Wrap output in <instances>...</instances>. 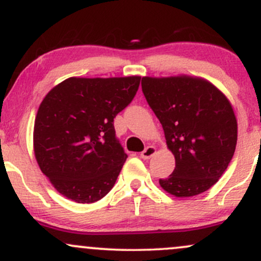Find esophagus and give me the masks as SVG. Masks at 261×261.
Returning <instances> with one entry per match:
<instances>
[{
  "label": "esophagus",
  "instance_id": "34e87169",
  "mask_svg": "<svg viewBox=\"0 0 261 261\" xmlns=\"http://www.w3.org/2000/svg\"><path fill=\"white\" fill-rule=\"evenodd\" d=\"M154 153H155V147H153V146H148V147H146L145 151L141 153V158H143V160H149V158H151Z\"/></svg>",
  "mask_w": 261,
  "mask_h": 261
}]
</instances>
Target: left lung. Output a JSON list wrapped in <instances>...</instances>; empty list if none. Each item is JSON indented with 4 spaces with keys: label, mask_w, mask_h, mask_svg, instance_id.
I'll use <instances>...</instances> for the list:
<instances>
[{
    "label": "left lung",
    "mask_w": 261,
    "mask_h": 261,
    "mask_svg": "<svg viewBox=\"0 0 261 261\" xmlns=\"http://www.w3.org/2000/svg\"><path fill=\"white\" fill-rule=\"evenodd\" d=\"M141 86L175 158L174 170L160 179L161 187L176 197L208 190L236 151L238 127L229 100L199 77H142Z\"/></svg>",
    "instance_id": "8db88e82"
}]
</instances>
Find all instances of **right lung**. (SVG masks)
<instances>
[{"label":"right lung","instance_id":"1","mask_svg":"<svg viewBox=\"0 0 261 261\" xmlns=\"http://www.w3.org/2000/svg\"><path fill=\"white\" fill-rule=\"evenodd\" d=\"M140 76L71 77L47 93L34 124V153L61 195L79 203L112 190L127 154L114 118L134 99Z\"/></svg>","mask_w":261,"mask_h":261}]
</instances>
